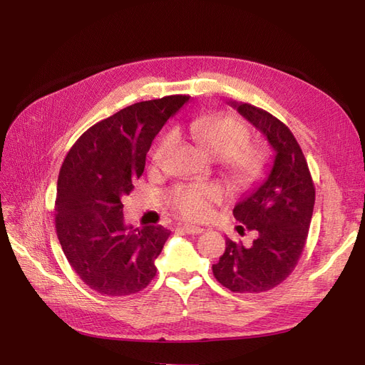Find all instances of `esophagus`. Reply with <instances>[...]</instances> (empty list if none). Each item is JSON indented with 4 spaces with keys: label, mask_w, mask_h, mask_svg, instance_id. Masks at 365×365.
<instances>
[{
    "label": "esophagus",
    "mask_w": 365,
    "mask_h": 365,
    "mask_svg": "<svg viewBox=\"0 0 365 365\" xmlns=\"http://www.w3.org/2000/svg\"><path fill=\"white\" fill-rule=\"evenodd\" d=\"M181 230L187 235H201L204 231V228H201V227H195V225H189V224H182Z\"/></svg>",
    "instance_id": "obj_1"
}]
</instances>
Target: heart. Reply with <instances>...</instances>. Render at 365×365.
I'll return each instance as SVG.
<instances>
[{
	"instance_id": "b5f03b06",
	"label": "heart",
	"mask_w": 365,
	"mask_h": 365,
	"mask_svg": "<svg viewBox=\"0 0 365 365\" xmlns=\"http://www.w3.org/2000/svg\"><path fill=\"white\" fill-rule=\"evenodd\" d=\"M190 135L213 158H222V168L235 184L247 187L257 182L268 164V152L250 145V130L236 117L202 115L190 121ZM173 132L163 135L152 150V165L160 168L175 143ZM168 205L181 216L201 220L212 215L213 205L222 201V192L212 184H180L168 195Z\"/></svg>"
}]
</instances>
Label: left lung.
<instances>
[{
    "label": "left lung",
    "instance_id": "8db88e82",
    "mask_svg": "<svg viewBox=\"0 0 365 365\" xmlns=\"http://www.w3.org/2000/svg\"><path fill=\"white\" fill-rule=\"evenodd\" d=\"M230 105L268 138L275 157L268 178L233 210L236 220L256 231L252 245H237L227 239L225 252L212 268L227 289L259 294L280 284L297 267L311 227L315 187L302 148L288 126L257 106Z\"/></svg>",
    "mask_w": 365,
    "mask_h": 365
}]
</instances>
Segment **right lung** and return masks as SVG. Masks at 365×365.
Instances as JSON below:
<instances>
[{
	"label": "right lung",
	"instance_id": "1",
	"mask_svg": "<svg viewBox=\"0 0 365 365\" xmlns=\"http://www.w3.org/2000/svg\"><path fill=\"white\" fill-rule=\"evenodd\" d=\"M189 98L165 96L126 106L83 132L63 160L56 235L74 272L98 294H135L155 277L170 231L126 225L121 197L143 175L153 138Z\"/></svg>",
	"mask_w": 365,
	"mask_h": 365
}]
</instances>
